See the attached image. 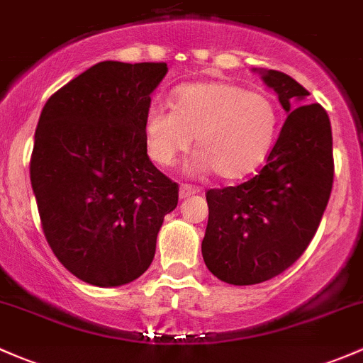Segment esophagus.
I'll list each match as a JSON object with an SVG mask.
<instances>
[{
  "label": "esophagus",
  "instance_id": "esophagus-1",
  "mask_svg": "<svg viewBox=\"0 0 363 363\" xmlns=\"http://www.w3.org/2000/svg\"><path fill=\"white\" fill-rule=\"evenodd\" d=\"M197 190L194 189V186H190V185H182L180 186V199H186V197H190V196H194V194H196Z\"/></svg>",
  "mask_w": 363,
  "mask_h": 363
}]
</instances>
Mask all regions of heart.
<instances>
[{"mask_svg": "<svg viewBox=\"0 0 363 363\" xmlns=\"http://www.w3.org/2000/svg\"><path fill=\"white\" fill-rule=\"evenodd\" d=\"M279 130V111L263 93L233 83H196L173 93V108L150 105L143 119L147 154L171 166L196 138L194 173L221 180L249 177L267 161Z\"/></svg>", "mask_w": 363, "mask_h": 363, "instance_id": "heart-1", "label": "heart"}]
</instances>
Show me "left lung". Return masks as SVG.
Listing matches in <instances>:
<instances>
[{
    "instance_id": "obj_1",
    "label": "left lung",
    "mask_w": 363,
    "mask_h": 363,
    "mask_svg": "<svg viewBox=\"0 0 363 363\" xmlns=\"http://www.w3.org/2000/svg\"><path fill=\"white\" fill-rule=\"evenodd\" d=\"M252 71L279 95L287 119L255 178L206 194L202 258L214 277L233 286L274 279L305 252L334 180L333 131L322 105L308 104L310 93L287 74Z\"/></svg>"
}]
</instances>
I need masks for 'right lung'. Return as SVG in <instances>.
<instances>
[{
	"label": "right lung",
	"mask_w": 363,
	"mask_h": 363,
	"mask_svg": "<svg viewBox=\"0 0 363 363\" xmlns=\"http://www.w3.org/2000/svg\"><path fill=\"white\" fill-rule=\"evenodd\" d=\"M164 62L105 60L43 107L30 185L43 232L77 279L119 287L145 274L178 185L147 155L143 119Z\"/></svg>",
	"instance_id": "1"
}]
</instances>
